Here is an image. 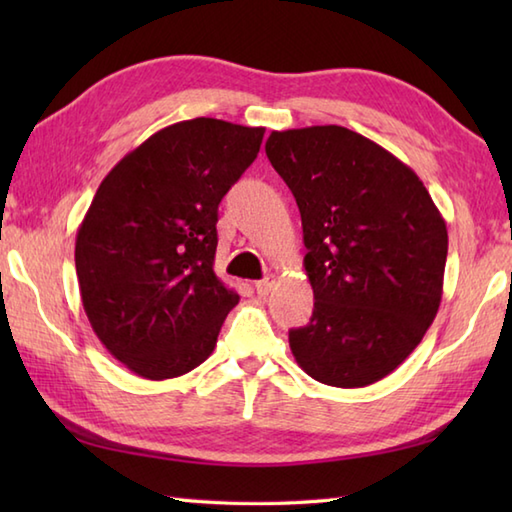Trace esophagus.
Masks as SVG:
<instances>
[{"mask_svg": "<svg viewBox=\"0 0 512 512\" xmlns=\"http://www.w3.org/2000/svg\"><path fill=\"white\" fill-rule=\"evenodd\" d=\"M275 284H277V277H275V275H268V277H264V279L255 281V290H257V295H259V297H266L268 292L275 288Z\"/></svg>", "mask_w": 512, "mask_h": 512, "instance_id": "esophagus-1", "label": "esophagus"}]
</instances>
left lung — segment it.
I'll return each mask as SVG.
<instances>
[{
	"instance_id": "1",
	"label": "left lung",
	"mask_w": 512,
	"mask_h": 512,
	"mask_svg": "<svg viewBox=\"0 0 512 512\" xmlns=\"http://www.w3.org/2000/svg\"><path fill=\"white\" fill-rule=\"evenodd\" d=\"M266 156L295 195L308 248L314 310L288 332L295 361L323 385H372L436 319L447 224L411 167L347 127L273 132Z\"/></svg>"
}]
</instances>
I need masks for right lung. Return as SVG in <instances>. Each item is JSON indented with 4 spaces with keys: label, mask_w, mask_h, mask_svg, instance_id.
Segmentation results:
<instances>
[{
    "label": "right lung",
    "mask_w": 512,
    "mask_h": 512,
    "mask_svg": "<svg viewBox=\"0 0 512 512\" xmlns=\"http://www.w3.org/2000/svg\"><path fill=\"white\" fill-rule=\"evenodd\" d=\"M264 127L193 118L118 162L76 233L83 310L114 358L149 380L211 356L239 295L213 273L217 206L253 165Z\"/></svg>",
    "instance_id": "1"
}]
</instances>
